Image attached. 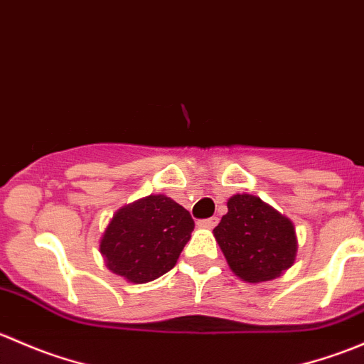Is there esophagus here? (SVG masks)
I'll return each instance as SVG.
<instances>
[{
	"instance_id": "obj_1",
	"label": "esophagus",
	"mask_w": 364,
	"mask_h": 364,
	"mask_svg": "<svg viewBox=\"0 0 364 364\" xmlns=\"http://www.w3.org/2000/svg\"><path fill=\"white\" fill-rule=\"evenodd\" d=\"M216 223H218V218H216V216H211V218L200 220L199 225H200V227H205V229H213V227H215Z\"/></svg>"
}]
</instances>
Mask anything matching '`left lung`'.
Instances as JSON below:
<instances>
[{
  "mask_svg": "<svg viewBox=\"0 0 364 364\" xmlns=\"http://www.w3.org/2000/svg\"><path fill=\"white\" fill-rule=\"evenodd\" d=\"M227 208L213 232L241 280H273L292 266L297 241L291 220L248 193L230 197Z\"/></svg>",
  "mask_w": 364,
  "mask_h": 364,
  "instance_id": "obj_1",
  "label": "left lung"
}]
</instances>
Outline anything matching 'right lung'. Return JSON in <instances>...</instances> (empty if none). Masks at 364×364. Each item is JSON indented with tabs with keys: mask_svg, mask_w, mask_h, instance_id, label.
Instances as JSON below:
<instances>
[{
	"mask_svg": "<svg viewBox=\"0 0 364 364\" xmlns=\"http://www.w3.org/2000/svg\"><path fill=\"white\" fill-rule=\"evenodd\" d=\"M192 230L193 220L183 205L165 196H149L112 216L100 252L112 273L146 284L174 267Z\"/></svg>",
	"mask_w": 364,
	"mask_h": 364,
	"instance_id": "add662e5",
	"label": "right lung"
}]
</instances>
